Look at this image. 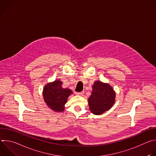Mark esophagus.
<instances>
[{
	"label": "esophagus",
	"instance_id": "esophagus-1",
	"mask_svg": "<svg viewBox=\"0 0 156 156\" xmlns=\"http://www.w3.org/2000/svg\"><path fill=\"white\" fill-rule=\"evenodd\" d=\"M75 94L76 95H78V96H83V94H84V92H80V93H78V92H76Z\"/></svg>",
	"mask_w": 156,
	"mask_h": 156
}]
</instances>
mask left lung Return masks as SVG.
I'll list each match as a JSON object with an SVG mask.
<instances>
[{
  "mask_svg": "<svg viewBox=\"0 0 156 156\" xmlns=\"http://www.w3.org/2000/svg\"><path fill=\"white\" fill-rule=\"evenodd\" d=\"M91 94L88 99L91 112L99 115L110 110L115 102L116 93L108 83L96 80L94 83Z\"/></svg>",
  "mask_w": 156,
  "mask_h": 156,
  "instance_id": "1",
  "label": "left lung"
}]
</instances>
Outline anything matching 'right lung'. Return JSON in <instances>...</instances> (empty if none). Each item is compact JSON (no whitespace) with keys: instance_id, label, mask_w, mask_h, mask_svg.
<instances>
[{"instance_id":"obj_1","label":"right lung","mask_w":156,"mask_h":156,"mask_svg":"<svg viewBox=\"0 0 156 156\" xmlns=\"http://www.w3.org/2000/svg\"><path fill=\"white\" fill-rule=\"evenodd\" d=\"M62 81L60 80L47 83L43 88L42 96L48 107L55 111L61 112L65 110V104L69 96L73 94L69 88H63Z\"/></svg>"}]
</instances>
